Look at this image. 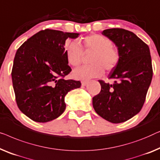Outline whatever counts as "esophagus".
<instances>
[{"label": "esophagus", "mask_w": 160, "mask_h": 160, "mask_svg": "<svg viewBox=\"0 0 160 160\" xmlns=\"http://www.w3.org/2000/svg\"><path fill=\"white\" fill-rule=\"evenodd\" d=\"M87 83H88V81H86V80L82 81V82H81V84H82V86H85V85H87Z\"/></svg>", "instance_id": "1"}]
</instances>
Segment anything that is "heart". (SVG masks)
Here are the masks:
<instances>
[{
  "label": "heart",
  "instance_id": "b5f03b06",
  "mask_svg": "<svg viewBox=\"0 0 160 160\" xmlns=\"http://www.w3.org/2000/svg\"><path fill=\"white\" fill-rule=\"evenodd\" d=\"M82 48L85 52H93L91 66L82 67L74 70L73 78L78 80H88L101 77L104 69L109 72L118 66L120 60L118 48L112 46V40L105 36L93 34L82 40ZM67 62L74 67L80 66L82 62L84 52L82 48L75 41L65 46Z\"/></svg>",
  "mask_w": 160,
  "mask_h": 160
}]
</instances>
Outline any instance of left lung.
<instances>
[{"label": "left lung", "instance_id": "1", "mask_svg": "<svg viewBox=\"0 0 160 160\" xmlns=\"http://www.w3.org/2000/svg\"><path fill=\"white\" fill-rule=\"evenodd\" d=\"M120 53V60L109 73L113 84L99 80L100 93L93 98L98 115L112 123L125 122L142 109L153 75L148 45L130 31L121 28L102 32Z\"/></svg>", "mask_w": 160, "mask_h": 160}]
</instances>
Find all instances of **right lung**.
Wrapping results in <instances>:
<instances>
[{
	"label": "right lung",
	"mask_w": 160,
	"mask_h": 160,
	"mask_svg": "<svg viewBox=\"0 0 160 160\" xmlns=\"http://www.w3.org/2000/svg\"><path fill=\"white\" fill-rule=\"evenodd\" d=\"M78 33L41 30L24 42L16 53L12 71L16 102L22 113L38 122L55 120L66 108L64 97L80 88V81L64 80L72 71L64 45Z\"/></svg>",
	"instance_id": "1"
}]
</instances>
